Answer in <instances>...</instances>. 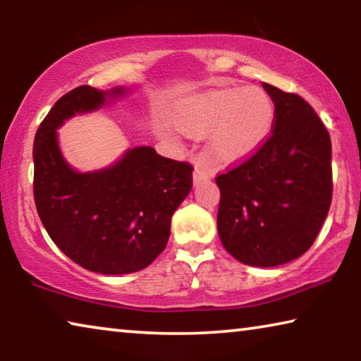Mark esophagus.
Returning a JSON list of instances; mask_svg holds the SVG:
<instances>
[{
	"label": "esophagus",
	"instance_id": "esophagus-1",
	"mask_svg": "<svg viewBox=\"0 0 361 361\" xmlns=\"http://www.w3.org/2000/svg\"><path fill=\"white\" fill-rule=\"evenodd\" d=\"M192 178H194V185H199V183H202L205 180H210L212 178V173H210L209 169L197 166V167H195V170H194Z\"/></svg>",
	"mask_w": 361,
	"mask_h": 361
}]
</instances>
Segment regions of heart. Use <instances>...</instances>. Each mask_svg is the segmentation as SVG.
I'll list each match as a JSON object with an SVG mask.
<instances>
[{"label":"heart","instance_id":"obj_1","mask_svg":"<svg viewBox=\"0 0 361 361\" xmlns=\"http://www.w3.org/2000/svg\"><path fill=\"white\" fill-rule=\"evenodd\" d=\"M274 121L276 105L264 89L228 87L183 102L175 124L186 135L209 133V154L219 164H234L264 145Z\"/></svg>","mask_w":361,"mask_h":361}]
</instances>
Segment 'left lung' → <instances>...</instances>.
Masks as SVG:
<instances>
[{
    "instance_id": "left-lung-1",
    "label": "left lung",
    "mask_w": 361,
    "mask_h": 361,
    "mask_svg": "<svg viewBox=\"0 0 361 361\" xmlns=\"http://www.w3.org/2000/svg\"><path fill=\"white\" fill-rule=\"evenodd\" d=\"M276 105L261 148L219 173L218 235L243 264L272 267L312 247L333 197L331 138L302 97L262 82Z\"/></svg>"
}]
</instances>
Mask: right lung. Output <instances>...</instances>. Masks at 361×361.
Wrapping results in <instances>:
<instances>
[{
	"mask_svg": "<svg viewBox=\"0 0 361 361\" xmlns=\"http://www.w3.org/2000/svg\"><path fill=\"white\" fill-rule=\"evenodd\" d=\"M121 94L124 89L100 92L90 85L70 90L42 119L33 145V195L42 226L71 261L106 276L142 271L162 253L194 170L149 146L129 149L116 166L92 173H76L63 161L56 129Z\"/></svg>",
	"mask_w": 361,
	"mask_h": 361,
	"instance_id": "1",
	"label": "right lung"
}]
</instances>
